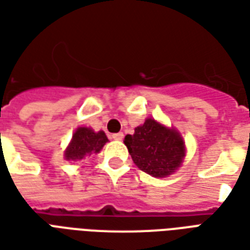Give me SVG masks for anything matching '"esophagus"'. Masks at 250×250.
Returning <instances> with one entry per match:
<instances>
[{"label":"esophagus","instance_id":"esophagus-1","mask_svg":"<svg viewBox=\"0 0 250 250\" xmlns=\"http://www.w3.org/2000/svg\"><path fill=\"white\" fill-rule=\"evenodd\" d=\"M111 138L115 139V141H122V139H123V134H122V132H116V134H112Z\"/></svg>","mask_w":250,"mask_h":250}]
</instances>
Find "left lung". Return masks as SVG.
I'll use <instances>...</instances> for the list:
<instances>
[{
	"mask_svg": "<svg viewBox=\"0 0 250 250\" xmlns=\"http://www.w3.org/2000/svg\"><path fill=\"white\" fill-rule=\"evenodd\" d=\"M125 145L136 166L152 177L170 175L185 157V143L178 132L152 119L136 127L134 135L125 136Z\"/></svg>",
	"mask_w": 250,
	"mask_h": 250,
	"instance_id": "8db88e82",
	"label": "left lung"
}]
</instances>
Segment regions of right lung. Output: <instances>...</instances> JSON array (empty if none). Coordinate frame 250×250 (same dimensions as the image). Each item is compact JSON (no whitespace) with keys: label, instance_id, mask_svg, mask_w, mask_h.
I'll return each mask as SVG.
<instances>
[{"label":"right lung","instance_id":"obj_1","mask_svg":"<svg viewBox=\"0 0 250 250\" xmlns=\"http://www.w3.org/2000/svg\"><path fill=\"white\" fill-rule=\"evenodd\" d=\"M108 142L103 131L93 132L91 128L80 127L72 136V142L65 151V159L79 161L91 154H96Z\"/></svg>","mask_w":250,"mask_h":250}]
</instances>
